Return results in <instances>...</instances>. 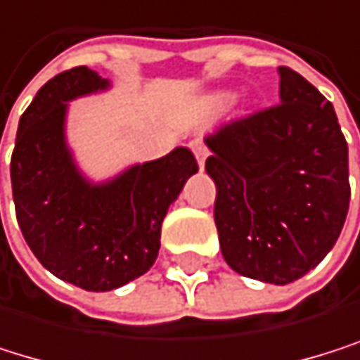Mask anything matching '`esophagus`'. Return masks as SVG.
Instances as JSON below:
<instances>
[{"label":"esophagus","mask_w":360,"mask_h":360,"mask_svg":"<svg viewBox=\"0 0 360 360\" xmlns=\"http://www.w3.org/2000/svg\"><path fill=\"white\" fill-rule=\"evenodd\" d=\"M191 150H193V154H195V158H197V163H200V167H204V160H206V156H208L206 143L200 141V139H195V141H191Z\"/></svg>","instance_id":"1"}]
</instances>
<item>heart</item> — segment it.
I'll list each match as a JSON object with an SVG mask.
<instances>
[{
  "instance_id": "heart-1",
  "label": "heart",
  "mask_w": 360,
  "mask_h": 360,
  "mask_svg": "<svg viewBox=\"0 0 360 360\" xmlns=\"http://www.w3.org/2000/svg\"><path fill=\"white\" fill-rule=\"evenodd\" d=\"M223 103H229V96H225V98H223Z\"/></svg>"
}]
</instances>
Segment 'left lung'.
<instances>
[{
  "label": "left lung",
  "mask_w": 360,
  "mask_h": 360,
  "mask_svg": "<svg viewBox=\"0 0 360 360\" xmlns=\"http://www.w3.org/2000/svg\"><path fill=\"white\" fill-rule=\"evenodd\" d=\"M281 103L229 120L206 137L214 223L236 273L285 285L337 243L350 206L348 143L333 105L288 66Z\"/></svg>",
  "instance_id": "1"
}]
</instances>
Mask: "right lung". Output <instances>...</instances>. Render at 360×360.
Instances as JSON below:
<instances>
[{"label": "right lung", "mask_w": 360, "mask_h": 360, "mask_svg": "<svg viewBox=\"0 0 360 360\" xmlns=\"http://www.w3.org/2000/svg\"><path fill=\"white\" fill-rule=\"evenodd\" d=\"M109 83L87 66L46 81L19 120L10 160L16 221L38 262L62 281L107 292L150 271L160 225L197 172L188 148L89 184L64 141L66 103Z\"/></svg>", "instance_id": "1"}]
</instances>
